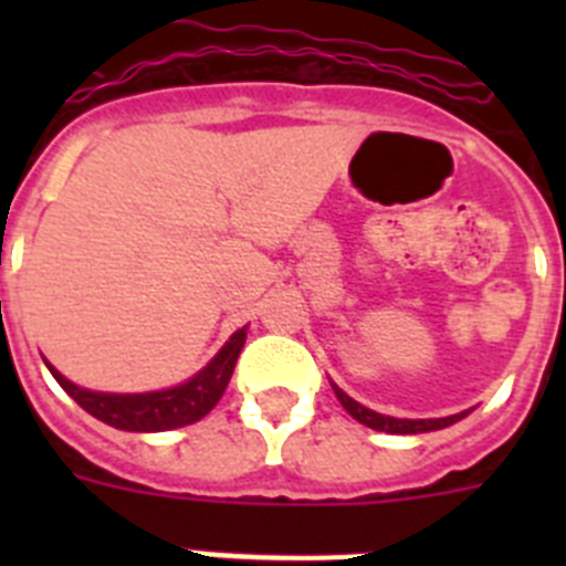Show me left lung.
<instances>
[{"instance_id": "1", "label": "left lung", "mask_w": 566, "mask_h": 566, "mask_svg": "<svg viewBox=\"0 0 566 566\" xmlns=\"http://www.w3.org/2000/svg\"><path fill=\"white\" fill-rule=\"evenodd\" d=\"M334 394H337L339 405H343L345 411L352 413L354 419H357L359 424H365V428H374V431H385V433H428V431H439V428H448V424L459 422V419L468 417L470 411H462V413H453V417H442V419H397V417H385V413H377L371 411V408H365V405H359L357 399H352L348 394L343 391V388H337V385L332 382Z\"/></svg>"}]
</instances>
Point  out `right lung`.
Masks as SVG:
<instances>
[{"label": "right lung", "mask_w": 566, "mask_h": 566, "mask_svg": "<svg viewBox=\"0 0 566 566\" xmlns=\"http://www.w3.org/2000/svg\"><path fill=\"white\" fill-rule=\"evenodd\" d=\"M247 328H238L232 337L223 343V348L203 365L201 371L189 377L187 382L172 385V388H161V391L147 394H107V391H90L82 385L70 382L64 374H59L53 365L44 359L50 374L56 377L70 397L82 405L84 411L102 419L104 424H113L118 431L133 433H158L172 431V428H184L198 419L207 417L212 411L218 399L227 391L229 379H232L234 363L240 357V348L247 343Z\"/></svg>", "instance_id": "1"}]
</instances>
